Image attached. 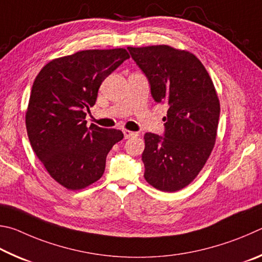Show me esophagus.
Returning <instances> with one entry per match:
<instances>
[{"mask_svg": "<svg viewBox=\"0 0 262 262\" xmlns=\"http://www.w3.org/2000/svg\"><path fill=\"white\" fill-rule=\"evenodd\" d=\"M123 134H124V137H125V139H130V138H135V137H138V132H134L130 130H123Z\"/></svg>", "mask_w": 262, "mask_h": 262, "instance_id": "1", "label": "esophagus"}]
</instances>
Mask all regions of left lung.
<instances>
[{
  "instance_id": "8db88e82",
  "label": "left lung",
  "mask_w": 262,
  "mask_h": 262,
  "mask_svg": "<svg viewBox=\"0 0 262 262\" xmlns=\"http://www.w3.org/2000/svg\"><path fill=\"white\" fill-rule=\"evenodd\" d=\"M148 78L150 93L168 105L164 136L145 135V180L175 192L198 176L214 148L220 101L204 64L187 50L167 45L127 47Z\"/></svg>"
}]
</instances>
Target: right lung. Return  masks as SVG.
I'll use <instances>...</instances> for the list:
<instances>
[{"label": "right lung", "instance_id": "add662e5", "mask_svg": "<svg viewBox=\"0 0 262 262\" xmlns=\"http://www.w3.org/2000/svg\"><path fill=\"white\" fill-rule=\"evenodd\" d=\"M130 57L124 48L81 50L55 58L32 86L26 130L32 148L58 184L77 191L103 175L105 158L121 130L86 126V110L110 73Z\"/></svg>", "mask_w": 262, "mask_h": 262}]
</instances>
